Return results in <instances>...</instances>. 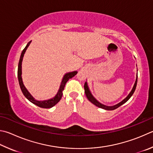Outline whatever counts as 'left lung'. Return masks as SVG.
Listing matches in <instances>:
<instances>
[{
  "instance_id": "left-lung-1",
  "label": "left lung",
  "mask_w": 153,
  "mask_h": 153,
  "mask_svg": "<svg viewBox=\"0 0 153 153\" xmlns=\"http://www.w3.org/2000/svg\"><path fill=\"white\" fill-rule=\"evenodd\" d=\"M138 71V70H137ZM137 79H138V74H137V78H136V81L134 85H133V88L132 89V90L130 91V92L129 93L128 95L126 98H125L123 101H121L120 102H119L118 104H116V105H104L103 104L100 103V102H98L97 100L94 98V96L91 94V91L90 90V88L88 87V82H85V84H84V90H85V96L87 97V98L88 99V100L91 102V103L93 104H94L95 105H96L97 107H99L100 108H102V109H104L105 110H115L116 108H118V107H120V105H122L123 104H124V103H126V102L128 100L131 98V96H132V94H134V91L136 90V88H137Z\"/></svg>"
}]
</instances>
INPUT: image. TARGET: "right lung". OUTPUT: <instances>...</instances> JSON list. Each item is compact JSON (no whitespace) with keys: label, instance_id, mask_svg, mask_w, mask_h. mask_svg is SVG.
<instances>
[{"label":"right lung","instance_id":"add662e5","mask_svg":"<svg viewBox=\"0 0 153 153\" xmlns=\"http://www.w3.org/2000/svg\"><path fill=\"white\" fill-rule=\"evenodd\" d=\"M31 43V41H29V42L27 43L25 48L23 50V51L21 53L20 59H19V65H18V79H19V85H20V88L21 89L22 92H23V95L25 96V98L29 100L30 102H32L33 104L35 105H37V106L43 108H51L53 106H54L55 104H57L58 102L60 101L61 98H62V95H63V91L64 90L65 84L69 79L72 78V77H74L77 74V71H74L71 72H68V73L65 74L63 77V79L62 80V82H61V84L59 86V90H58L57 93L56 95H55L53 98L49 100H37L33 98V96L29 93V91L27 90V89L25 88V86L23 84V79H22V62H23V59L24 57V55L25 53L26 50L28 48V47Z\"/></svg>","mask_w":153,"mask_h":153}]
</instances>
